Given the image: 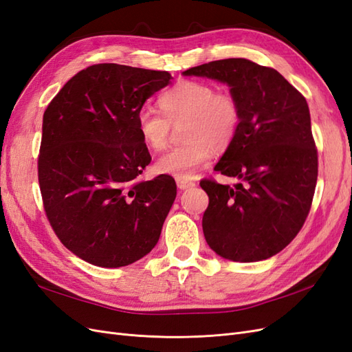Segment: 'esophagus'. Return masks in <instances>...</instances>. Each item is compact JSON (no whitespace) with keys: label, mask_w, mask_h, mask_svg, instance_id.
<instances>
[{"label":"esophagus","mask_w":352,"mask_h":352,"mask_svg":"<svg viewBox=\"0 0 352 352\" xmlns=\"http://www.w3.org/2000/svg\"><path fill=\"white\" fill-rule=\"evenodd\" d=\"M176 184H177L179 189H189V188L195 186L192 180H188V179H176Z\"/></svg>","instance_id":"obj_1"}]
</instances>
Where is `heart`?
Segmentation results:
<instances>
[{
    "label": "heart",
    "mask_w": 352,
    "mask_h": 352,
    "mask_svg": "<svg viewBox=\"0 0 352 352\" xmlns=\"http://www.w3.org/2000/svg\"><path fill=\"white\" fill-rule=\"evenodd\" d=\"M163 114L144 107L136 116L138 132L144 144L160 151L167 145L170 123L185 120L184 145L160 155L155 170L176 179L192 177L204 167L214 150H225L235 140L241 111L236 100L226 92H216L208 83L182 80L160 98Z\"/></svg>",
    "instance_id": "b5f03b06"
}]
</instances>
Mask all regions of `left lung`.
Masks as SVG:
<instances>
[{
	"instance_id": "obj_1",
	"label": "left lung",
	"mask_w": 352,
	"mask_h": 352,
	"mask_svg": "<svg viewBox=\"0 0 352 352\" xmlns=\"http://www.w3.org/2000/svg\"><path fill=\"white\" fill-rule=\"evenodd\" d=\"M226 83L241 122L214 170L233 186L201 180L208 195L202 230L220 257L252 263L273 257L301 230L317 182L308 104L282 74L247 58L210 61L184 72Z\"/></svg>"
}]
</instances>
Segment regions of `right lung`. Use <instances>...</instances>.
<instances>
[{
  "label": "right lung",
  "mask_w": 352,
  "mask_h": 352,
  "mask_svg": "<svg viewBox=\"0 0 352 352\" xmlns=\"http://www.w3.org/2000/svg\"><path fill=\"white\" fill-rule=\"evenodd\" d=\"M168 72L114 63L89 66L44 113L38 179L56 235L98 267L129 265L150 252L176 198L175 179L140 180L151 155L138 132L145 101Z\"/></svg>",
  "instance_id": "right-lung-1"
}]
</instances>
